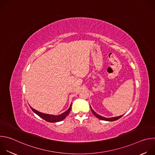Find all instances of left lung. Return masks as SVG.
Returning <instances> with one entry per match:
<instances>
[{"instance_id": "8db88e82", "label": "left lung", "mask_w": 155, "mask_h": 155, "mask_svg": "<svg viewBox=\"0 0 155 155\" xmlns=\"http://www.w3.org/2000/svg\"><path fill=\"white\" fill-rule=\"evenodd\" d=\"M91 107V106H90ZM91 111L93 112V114L94 115V116H96L97 118H98L99 119L101 120H104V121H116L118 119H120L121 117H122L123 115H121V116H119V117H113V118H105V117H103L98 114H97L94 110L92 109V108L91 107Z\"/></svg>"}]
</instances>
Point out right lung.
Listing matches in <instances>:
<instances>
[{
	"label": "right lung",
	"instance_id": "1",
	"mask_svg": "<svg viewBox=\"0 0 155 155\" xmlns=\"http://www.w3.org/2000/svg\"><path fill=\"white\" fill-rule=\"evenodd\" d=\"M71 107H72V104L71 105V107H69V108L67 110V111L59 115H53L43 114V113H41V112L37 111V110L34 109L31 107H30L34 113H35L37 115H38L40 117H41L43 120H45V121L50 122V123H55V122L61 121L63 120L64 119H65V117H67L68 115V114H69L71 110Z\"/></svg>",
	"mask_w": 155,
	"mask_h": 155
}]
</instances>
